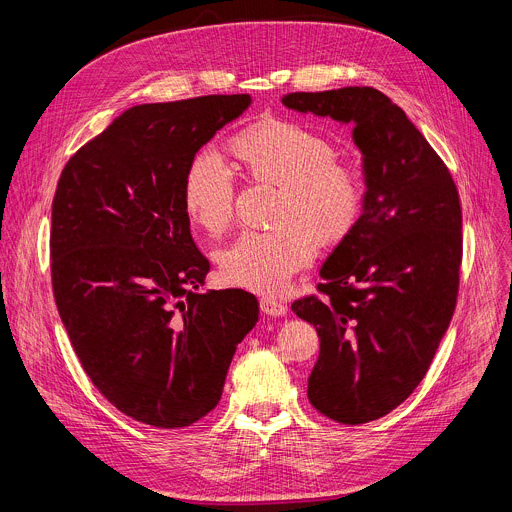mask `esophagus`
Here are the masks:
<instances>
[{
    "instance_id": "esophagus-1",
    "label": "esophagus",
    "mask_w": 512,
    "mask_h": 512,
    "mask_svg": "<svg viewBox=\"0 0 512 512\" xmlns=\"http://www.w3.org/2000/svg\"><path fill=\"white\" fill-rule=\"evenodd\" d=\"M259 306H261V312H263L265 316L279 318V316H285V314H287V306H285L283 302H279V300H273V298H263V300L259 302Z\"/></svg>"
}]
</instances>
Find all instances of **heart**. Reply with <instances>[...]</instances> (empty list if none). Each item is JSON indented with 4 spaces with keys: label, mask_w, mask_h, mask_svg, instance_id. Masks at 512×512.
Listing matches in <instances>:
<instances>
[{
    "label": "heart",
    "mask_w": 512,
    "mask_h": 512,
    "mask_svg": "<svg viewBox=\"0 0 512 512\" xmlns=\"http://www.w3.org/2000/svg\"><path fill=\"white\" fill-rule=\"evenodd\" d=\"M235 156L261 182L281 186L273 231H245L218 253L223 277L237 287L277 296L308 267L324 241L346 237L360 216L364 182L354 166L336 162V148L294 121H267L233 141ZM182 202L190 221L210 235L235 216V176L221 154L204 150L190 162Z\"/></svg>",
    "instance_id": "1"
}]
</instances>
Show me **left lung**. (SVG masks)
I'll use <instances>...</instances> for the list:
<instances>
[{"label": "left lung", "instance_id": "1", "mask_svg": "<svg viewBox=\"0 0 512 512\" xmlns=\"http://www.w3.org/2000/svg\"><path fill=\"white\" fill-rule=\"evenodd\" d=\"M281 103L354 125L367 188L360 216L320 269L326 298L291 310L320 336L310 403L344 425L375 421L415 391L450 326L462 263L458 190L405 111L373 87Z\"/></svg>", "mask_w": 512, "mask_h": 512}]
</instances>
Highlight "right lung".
Listing matches in <instances>:
<instances>
[{"instance_id":"1","label":"right lung","mask_w":512,"mask_h":512,"mask_svg":"<svg viewBox=\"0 0 512 512\" xmlns=\"http://www.w3.org/2000/svg\"><path fill=\"white\" fill-rule=\"evenodd\" d=\"M249 105V95L135 105L60 174L50 231L58 314L93 385L135 421L174 429L214 409L259 320L249 291H198L210 263L182 202L196 152Z\"/></svg>"}]
</instances>
